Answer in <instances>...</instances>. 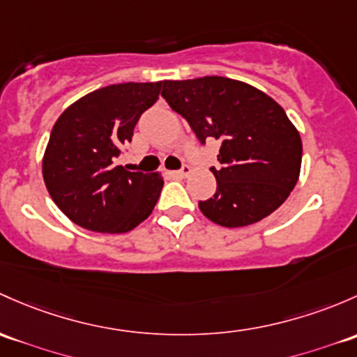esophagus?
Returning a JSON list of instances; mask_svg holds the SVG:
<instances>
[{"mask_svg":"<svg viewBox=\"0 0 357 357\" xmlns=\"http://www.w3.org/2000/svg\"><path fill=\"white\" fill-rule=\"evenodd\" d=\"M190 172H191V167L188 164H183V167L179 169V171H172V176H174V178H186Z\"/></svg>","mask_w":357,"mask_h":357,"instance_id":"34e87169","label":"esophagus"}]
</instances>
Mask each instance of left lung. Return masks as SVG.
Instances as JSON below:
<instances>
[{
	"label": "left lung",
	"instance_id": "8db88e82",
	"mask_svg": "<svg viewBox=\"0 0 357 357\" xmlns=\"http://www.w3.org/2000/svg\"><path fill=\"white\" fill-rule=\"evenodd\" d=\"M162 97L202 144L220 142V166L210 167L217 191L198 202L207 219L224 227L250 226L287 200L301 171L303 144L272 97L226 77L164 80Z\"/></svg>",
	"mask_w": 357,
	"mask_h": 357
}]
</instances>
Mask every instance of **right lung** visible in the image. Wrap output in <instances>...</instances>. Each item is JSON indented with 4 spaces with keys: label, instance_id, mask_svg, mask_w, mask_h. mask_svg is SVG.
I'll list each match as a JSON object with an SVG mask.
<instances>
[{
    "label": "right lung",
    "instance_id": "obj_1",
    "mask_svg": "<svg viewBox=\"0 0 357 357\" xmlns=\"http://www.w3.org/2000/svg\"><path fill=\"white\" fill-rule=\"evenodd\" d=\"M162 82L107 85L87 93L54 123L43 159L46 188L77 226L119 234L152 213L164 181L116 164L140 116L159 99Z\"/></svg>",
    "mask_w": 357,
    "mask_h": 357
}]
</instances>
